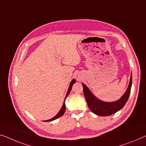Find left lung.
<instances>
[{"instance_id":"obj_1","label":"left lung","mask_w":146,"mask_h":146,"mask_svg":"<svg viewBox=\"0 0 146 146\" xmlns=\"http://www.w3.org/2000/svg\"><path fill=\"white\" fill-rule=\"evenodd\" d=\"M84 94L88 107L91 111L99 116H108L122 109L129 97L132 86V72L131 74L129 86L125 93L119 99L114 102H104L98 99L91 93L86 84H82Z\"/></svg>"}]
</instances>
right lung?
Returning <instances> with one entry per match:
<instances>
[{"mask_svg": "<svg viewBox=\"0 0 146 146\" xmlns=\"http://www.w3.org/2000/svg\"><path fill=\"white\" fill-rule=\"evenodd\" d=\"M75 83H76V80H75V79H73L71 81V82H70V86H69V87H68V91H67V93H66V96H65V98H64V100L63 104H62V108H61V109H60V111H59V112H58V113L57 114V115H56L55 116V117H53V118L50 119H48V120H46V121H46V122L51 121L55 120V119H56L59 118L60 117H61V116H62V115H63L64 113V111H65V110H66L65 100H66V98L67 96H68V95H69V93H70V92L71 89H72V86H73L74 84H75Z\"/></svg>", "mask_w": 146, "mask_h": 146, "instance_id": "add662e5", "label": "right lung"}]
</instances>
